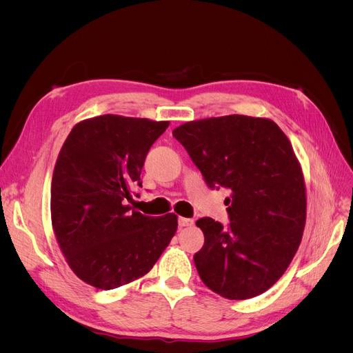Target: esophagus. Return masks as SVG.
Returning <instances> with one entry per match:
<instances>
[{
  "label": "esophagus",
  "instance_id": "34e87169",
  "mask_svg": "<svg viewBox=\"0 0 353 353\" xmlns=\"http://www.w3.org/2000/svg\"><path fill=\"white\" fill-rule=\"evenodd\" d=\"M193 219H190V218H183V216H179L178 218V225L183 228V227H190V225H193Z\"/></svg>",
  "mask_w": 353,
  "mask_h": 353
}]
</instances>
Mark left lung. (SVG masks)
I'll use <instances>...</instances> for the list:
<instances>
[{
	"label": "left lung",
	"instance_id": "left-lung-1",
	"mask_svg": "<svg viewBox=\"0 0 353 353\" xmlns=\"http://www.w3.org/2000/svg\"><path fill=\"white\" fill-rule=\"evenodd\" d=\"M172 135L212 190L225 188L230 225L200 218L205 244L194 254L201 281L231 301L259 296L280 280L306 221L301 165L271 119L230 114L187 122Z\"/></svg>",
	"mask_w": 353,
	"mask_h": 353
}]
</instances>
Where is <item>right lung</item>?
I'll return each instance as SVG.
<instances>
[{
	"label": "right lung",
	"instance_id": "add662e5",
	"mask_svg": "<svg viewBox=\"0 0 353 353\" xmlns=\"http://www.w3.org/2000/svg\"><path fill=\"white\" fill-rule=\"evenodd\" d=\"M168 126L103 114L74 125L63 144L51 221L69 266L87 284L112 290L140 279L174 237V213L145 216L130 206L145 156Z\"/></svg>",
	"mask_w": 353,
	"mask_h": 353
}]
</instances>
